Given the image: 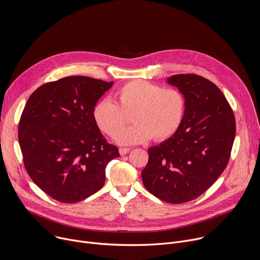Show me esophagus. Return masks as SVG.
Segmentation results:
<instances>
[{
  "mask_svg": "<svg viewBox=\"0 0 260 260\" xmlns=\"http://www.w3.org/2000/svg\"><path fill=\"white\" fill-rule=\"evenodd\" d=\"M131 151V148H119L120 155H125Z\"/></svg>",
  "mask_w": 260,
  "mask_h": 260,
  "instance_id": "34e87169",
  "label": "esophagus"
}]
</instances>
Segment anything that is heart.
Returning <instances> with one entry per match:
<instances>
[{"instance_id":"heart-1","label":"heart","mask_w":260,"mask_h":260,"mask_svg":"<svg viewBox=\"0 0 260 260\" xmlns=\"http://www.w3.org/2000/svg\"><path fill=\"white\" fill-rule=\"evenodd\" d=\"M186 110V99L177 88L133 80L115 92V102L101 99L92 107V118L96 126L121 145L145 143L153 137L156 141L172 138L180 128ZM134 113L136 124L122 128ZM123 131H121V129Z\"/></svg>"}]
</instances>
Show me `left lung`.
<instances>
[{"instance_id":"obj_1","label":"left lung","mask_w":260,"mask_h":260,"mask_svg":"<svg viewBox=\"0 0 260 260\" xmlns=\"http://www.w3.org/2000/svg\"><path fill=\"white\" fill-rule=\"evenodd\" d=\"M186 99L179 131L148 149L142 171L146 189L161 201L182 204L209 189L226 168L236 136L233 110L222 91L196 74L168 78Z\"/></svg>"}]
</instances>
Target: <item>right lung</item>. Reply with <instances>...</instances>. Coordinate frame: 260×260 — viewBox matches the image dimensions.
<instances>
[{
	"instance_id": "obj_1",
	"label": "right lung",
	"mask_w": 260,
	"mask_h": 260,
	"mask_svg": "<svg viewBox=\"0 0 260 260\" xmlns=\"http://www.w3.org/2000/svg\"><path fill=\"white\" fill-rule=\"evenodd\" d=\"M86 76H69L37 88L18 125L24 168L50 198L83 201L105 184L107 164L119 155L92 118V107L112 87Z\"/></svg>"
}]
</instances>
